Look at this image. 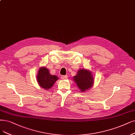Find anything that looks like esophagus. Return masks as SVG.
<instances>
[{"label":"esophagus","mask_w":135,"mask_h":135,"mask_svg":"<svg viewBox=\"0 0 135 135\" xmlns=\"http://www.w3.org/2000/svg\"><path fill=\"white\" fill-rule=\"evenodd\" d=\"M67 78H68V76H67V75L62 76H61V78H62V79H67Z\"/></svg>","instance_id":"obj_1"}]
</instances>
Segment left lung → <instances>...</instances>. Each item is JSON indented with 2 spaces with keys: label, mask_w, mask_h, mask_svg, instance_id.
I'll list each match as a JSON object with an SVG mask.
<instances>
[{
  "label": "left lung",
  "mask_w": 135,
  "mask_h": 135,
  "mask_svg": "<svg viewBox=\"0 0 135 135\" xmlns=\"http://www.w3.org/2000/svg\"><path fill=\"white\" fill-rule=\"evenodd\" d=\"M73 80L82 92L87 91V89L91 88L94 82L91 72L85 69H79L77 74L74 76Z\"/></svg>",
  "instance_id": "obj_1"
}]
</instances>
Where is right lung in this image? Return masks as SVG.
I'll list each match as a JSON object with an SVG mask.
<instances>
[{
	"label": "right lung",
	"instance_id": "right-lung-1",
	"mask_svg": "<svg viewBox=\"0 0 135 135\" xmlns=\"http://www.w3.org/2000/svg\"><path fill=\"white\" fill-rule=\"evenodd\" d=\"M58 79V77L55 75H52L49 73L48 69L43 67L39 68L37 80L39 85L45 89L51 88L54 83Z\"/></svg>",
	"mask_w": 135,
	"mask_h": 135
}]
</instances>
